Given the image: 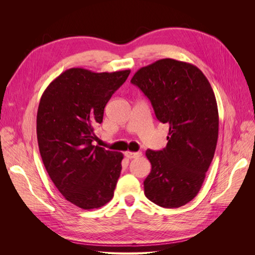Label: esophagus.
Returning <instances> with one entry per match:
<instances>
[{
    "instance_id": "1",
    "label": "esophagus",
    "mask_w": 255,
    "mask_h": 255,
    "mask_svg": "<svg viewBox=\"0 0 255 255\" xmlns=\"http://www.w3.org/2000/svg\"><path fill=\"white\" fill-rule=\"evenodd\" d=\"M125 155L128 157V158H135V157H139L141 155V152H126Z\"/></svg>"
}]
</instances>
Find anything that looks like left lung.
<instances>
[{
    "label": "left lung",
    "instance_id": "8db88e82",
    "mask_svg": "<svg viewBox=\"0 0 255 255\" xmlns=\"http://www.w3.org/2000/svg\"><path fill=\"white\" fill-rule=\"evenodd\" d=\"M130 83L150 100L156 118L169 125L166 148L145 151L152 169L144 195L161 207L183 206L198 195L217 145L213 88L199 68L171 58L140 68Z\"/></svg>",
    "mask_w": 255,
    "mask_h": 255
}]
</instances>
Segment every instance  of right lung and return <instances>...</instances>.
Segmentation results:
<instances>
[{"mask_svg": "<svg viewBox=\"0 0 255 255\" xmlns=\"http://www.w3.org/2000/svg\"><path fill=\"white\" fill-rule=\"evenodd\" d=\"M129 72L96 73L71 68L41 96L37 139L43 165L67 201L83 210L101 207L114 197L123 154L92 141L105 105Z\"/></svg>", "mask_w": 255, "mask_h": 255, "instance_id": "obj_1", "label": "right lung"}]
</instances>
